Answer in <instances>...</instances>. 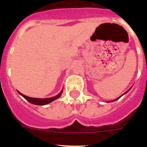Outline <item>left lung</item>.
<instances>
[{
    "label": "left lung",
    "instance_id": "left-lung-1",
    "mask_svg": "<svg viewBox=\"0 0 147 147\" xmlns=\"http://www.w3.org/2000/svg\"><path fill=\"white\" fill-rule=\"evenodd\" d=\"M129 90H130V89H129ZM129 90H128V91H127V92H125V93H127V92H129ZM125 93H124V94H125ZM119 98H120V97H118V98H117V99H116V100H113V101H115V100H118V99H119Z\"/></svg>",
    "mask_w": 147,
    "mask_h": 147
}]
</instances>
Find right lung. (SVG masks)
I'll return each mask as SVG.
<instances>
[{"label": "right lung", "mask_w": 147, "mask_h": 147, "mask_svg": "<svg viewBox=\"0 0 147 147\" xmlns=\"http://www.w3.org/2000/svg\"><path fill=\"white\" fill-rule=\"evenodd\" d=\"M62 92H63V91L59 93L58 94H57V96H55V97H50V98H46V99H38V98H32V97H27V96L24 95V94H21V93L20 92H18L19 94H20V95L23 96V97H24L25 99H26L27 101H28L29 102H30L31 104H33V105H47V104L50 103L51 102L54 101L55 100H56V99L59 98V97L61 96L62 94Z\"/></svg>", "instance_id": "1"}]
</instances>
